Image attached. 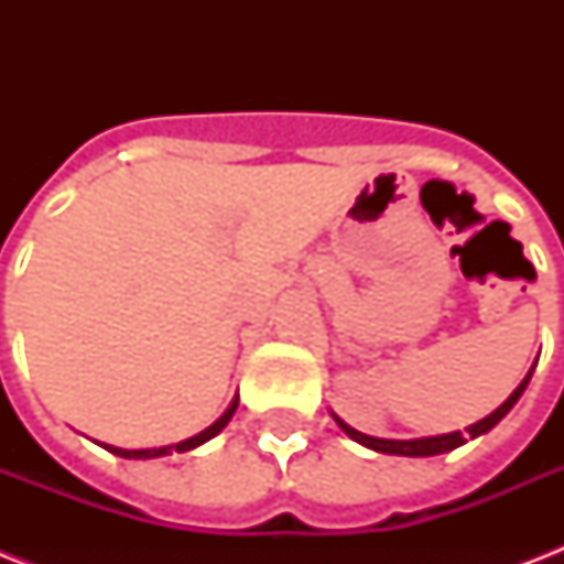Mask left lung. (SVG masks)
<instances>
[{
	"instance_id": "8db88e82",
	"label": "left lung",
	"mask_w": 564,
	"mask_h": 564,
	"mask_svg": "<svg viewBox=\"0 0 564 564\" xmlns=\"http://www.w3.org/2000/svg\"><path fill=\"white\" fill-rule=\"evenodd\" d=\"M530 377H533V369L527 371V377L518 383V389L512 394H509L507 401L500 403L498 410L489 412L486 419H480L477 424H471V427H465V433H459V430H454V433H442V436H424V438H377V436H366V433H360V430H354L351 424H345L339 415H334V421L339 424V427L345 430V436H351L354 442H360L362 447H371V451H377V454H392V456H438V454H447V451H454V447L465 445L468 438H477L482 436V433H489L495 424H498L503 415H507L512 406L518 403V398L524 394L527 383H530Z\"/></svg>"
}]
</instances>
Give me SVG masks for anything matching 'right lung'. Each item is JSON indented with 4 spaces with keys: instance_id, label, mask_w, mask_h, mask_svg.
Returning a JSON list of instances; mask_svg holds the SVG:
<instances>
[{
    "instance_id": "right-lung-1",
    "label": "right lung",
    "mask_w": 564,
    "mask_h": 564,
    "mask_svg": "<svg viewBox=\"0 0 564 564\" xmlns=\"http://www.w3.org/2000/svg\"><path fill=\"white\" fill-rule=\"evenodd\" d=\"M237 403H239V394L230 401V406L225 412H221L219 419L213 421L210 427L202 430V433H195V436L184 438V442H178V445H163V447H143V451H126V447H113V445H101L105 451H110V454L117 456H126V459H154V456H170V454H187V451H193V447L204 445V442H210L213 436H219L221 430H225V424H228L230 419H234V412H237Z\"/></svg>"
}]
</instances>
